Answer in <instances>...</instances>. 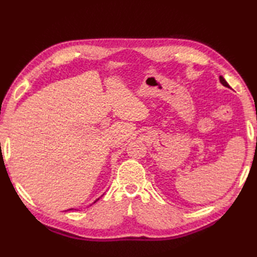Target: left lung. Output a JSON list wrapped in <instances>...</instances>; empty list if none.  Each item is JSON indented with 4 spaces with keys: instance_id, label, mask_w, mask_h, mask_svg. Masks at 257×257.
<instances>
[{
    "instance_id": "left-lung-1",
    "label": "left lung",
    "mask_w": 257,
    "mask_h": 257,
    "mask_svg": "<svg viewBox=\"0 0 257 257\" xmlns=\"http://www.w3.org/2000/svg\"><path fill=\"white\" fill-rule=\"evenodd\" d=\"M220 81H221V84L223 85V86H225V87H227V88H231L230 87V85H228L227 83H226V80L223 78V76H220Z\"/></svg>"
}]
</instances>
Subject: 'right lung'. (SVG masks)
Instances as JSON below:
<instances>
[{
    "mask_svg": "<svg viewBox=\"0 0 257 257\" xmlns=\"http://www.w3.org/2000/svg\"><path fill=\"white\" fill-rule=\"evenodd\" d=\"M98 200H99V199H97V200H96V201H95V202H94V203H96V202H97V201H98ZM69 210H73V209H69Z\"/></svg>",
    "mask_w": 257,
    "mask_h": 257,
    "instance_id": "add662e5",
    "label": "right lung"
}]
</instances>
